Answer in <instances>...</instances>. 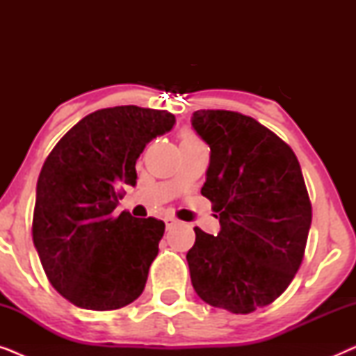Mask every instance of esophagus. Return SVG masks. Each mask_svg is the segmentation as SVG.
<instances>
[{
    "instance_id": "34e87169",
    "label": "esophagus",
    "mask_w": 356,
    "mask_h": 356,
    "mask_svg": "<svg viewBox=\"0 0 356 356\" xmlns=\"http://www.w3.org/2000/svg\"><path fill=\"white\" fill-rule=\"evenodd\" d=\"M178 220H177V218H173V217H167V218H165V225H167V228H170V227H173L175 225V223H177Z\"/></svg>"
}]
</instances>
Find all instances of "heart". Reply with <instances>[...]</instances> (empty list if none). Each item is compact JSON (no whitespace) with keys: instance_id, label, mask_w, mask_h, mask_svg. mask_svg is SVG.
Masks as SVG:
<instances>
[{"instance_id":"obj_1","label":"heart","mask_w":356,"mask_h":356,"mask_svg":"<svg viewBox=\"0 0 356 356\" xmlns=\"http://www.w3.org/2000/svg\"><path fill=\"white\" fill-rule=\"evenodd\" d=\"M179 138H181V144H194V143H201V139L197 138L196 134L193 133V131H183L181 133V136H179Z\"/></svg>"}]
</instances>
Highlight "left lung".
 <instances>
[{
  "mask_svg": "<svg viewBox=\"0 0 356 356\" xmlns=\"http://www.w3.org/2000/svg\"><path fill=\"white\" fill-rule=\"evenodd\" d=\"M193 128L211 147L201 194L220 233L194 228L191 284L211 306L252 313L284 293L303 261L313 209L300 162L279 136L238 111L197 110Z\"/></svg>",
  "mask_w": 356,
  "mask_h": 356,
  "instance_id": "8db88e82",
  "label": "left lung"
}]
</instances>
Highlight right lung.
<instances>
[{
	"mask_svg": "<svg viewBox=\"0 0 356 356\" xmlns=\"http://www.w3.org/2000/svg\"><path fill=\"white\" fill-rule=\"evenodd\" d=\"M167 110L121 105L87 115L48 154L37 181L32 238L61 296L84 309L111 311L143 293L165 223L115 216L134 186L145 144L173 128Z\"/></svg>",
	"mask_w": 356,
	"mask_h": 356,
	"instance_id": "obj_1",
	"label": "right lung"
}]
</instances>
